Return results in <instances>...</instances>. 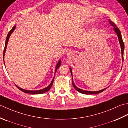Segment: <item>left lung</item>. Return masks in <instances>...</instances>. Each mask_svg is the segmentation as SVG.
Listing matches in <instances>:
<instances>
[{"mask_svg":"<svg viewBox=\"0 0 128 128\" xmlns=\"http://www.w3.org/2000/svg\"><path fill=\"white\" fill-rule=\"evenodd\" d=\"M109 22L110 23V24L112 26L114 27V31H116V35L118 36V39H119V41L120 43V47H121V52H122V60L123 61L124 60V57H123V55H124V44L123 42V41H122V35H121V32L120 31L118 28V27L116 26V25L114 24V23L112 22L110 20H109ZM70 71H71L72 76V70L71 68H70ZM72 85L74 86V87L76 90L77 91H78L79 92L81 93L82 94H97V93H100V92H102L103 91H104V90H106V88H105V89L102 90H100L99 91H87V90H82L81 89H80V88H77L76 86L74 84V81L72 80Z\"/></svg>","mask_w":128,"mask_h":128,"instance_id":"1","label":"left lung"}]
</instances>
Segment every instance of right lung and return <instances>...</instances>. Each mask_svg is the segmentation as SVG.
I'll return each mask as SVG.
<instances>
[{
    "mask_svg": "<svg viewBox=\"0 0 128 128\" xmlns=\"http://www.w3.org/2000/svg\"><path fill=\"white\" fill-rule=\"evenodd\" d=\"M15 27H16V26H14V27H13L12 30H10L8 34L7 35V37H6V45H5V47H4V52H3V60H4V54H5V53H6V46H7V44H8V40H9V37L10 35L12 34V32L14 31V30H15ZM61 65V61L60 60L58 63H57L56 66V70H55V73L57 71V70L58 68V67L60 66ZM54 78H53L52 80L51 83H50V84L48 87H47L46 88H44V89L42 90H24V89H22V88H21L20 87H18V86H17L16 85H15L17 87V88H18V89H19L20 90H22V92H24V93H29V94H42V93H45L46 92H48V90H50V89L51 88L52 86V84H53V82H54Z\"/></svg>",
    "mask_w": 128,
    "mask_h": 128,
    "instance_id": "add662e5",
    "label": "right lung"
}]
</instances>
